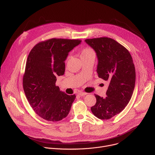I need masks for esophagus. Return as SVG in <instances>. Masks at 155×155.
Returning <instances> with one entry per match:
<instances>
[{"label": "esophagus", "instance_id": "34e87169", "mask_svg": "<svg viewBox=\"0 0 155 155\" xmlns=\"http://www.w3.org/2000/svg\"><path fill=\"white\" fill-rule=\"evenodd\" d=\"M86 94H87V93H84V92H80V93H78V94H79L80 96H84L86 95Z\"/></svg>", "mask_w": 155, "mask_h": 155}]
</instances>
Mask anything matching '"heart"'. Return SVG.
<instances>
[{"instance_id": "1", "label": "heart", "mask_w": 155, "mask_h": 155, "mask_svg": "<svg viewBox=\"0 0 155 155\" xmlns=\"http://www.w3.org/2000/svg\"><path fill=\"white\" fill-rule=\"evenodd\" d=\"M91 54H94V50L90 48V47H84L83 48L81 51V53H80V57L83 58V57H85L89 55H91ZM69 56L68 57V59L69 58Z\"/></svg>"}]
</instances>
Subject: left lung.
Instances as JSON below:
<instances>
[{
	"label": "left lung",
	"instance_id": "1",
	"mask_svg": "<svg viewBox=\"0 0 155 155\" xmlns=\"http://www.w3.org/2000/svg\"><path fill=\"white\" fill-rule=\"evenodd\" d=\"M85 41L96 52L98 77L109 81L105 98L95 94L91 112L101 120H108L120 114L129 103L136 82V69L129 51L108 37L87 38Z\"/></svg>",
	"mask_w": 155,
	"mask_h": 155
}]
</instances>
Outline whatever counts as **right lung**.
<instances>
[{
	"instance_id": "add662e5",
	"label": "right lung",
	"mask_w": 155,
	"mask_h": 155,
	"mask_svg": "<svg viewBox=\"0 0 155 155\" xmlns=\"http://www.w3.org/2000/svg\"><path fill=\"white\" fill-rule=\"evenodd\" d=\"M81 41L79 39L50 38L36 44L28 55L23 89L34 112L44 120L58 121L70 112L76 96L61 91L56 85V77L64 75L68 53Z\"/></svg>"
}]
</instances>
